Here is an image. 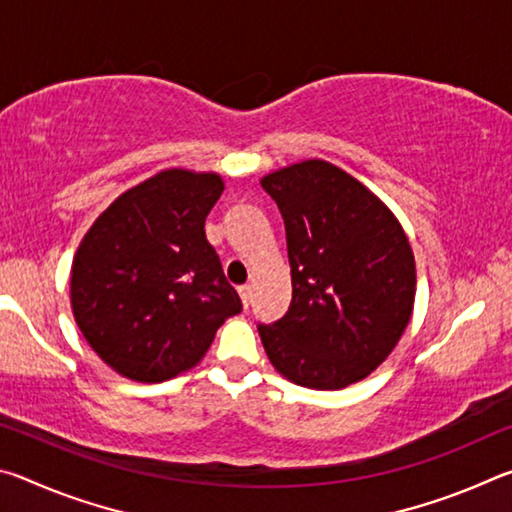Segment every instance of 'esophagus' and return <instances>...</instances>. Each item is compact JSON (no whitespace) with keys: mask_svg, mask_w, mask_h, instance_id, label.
Returning a JSON list of instances; mask_svg holds the SVG:
<instances>
[{"mask_svg":"<svg viewBox=\"0 0 512 512\" xmlns=\"http://www.w3.org/2000/svg\"><path fill=\"white\" fill-rule=\"evenodd\" d=\"M239 298H241V302H244V307L248 309V305H250V287H248V284L239 287Z\"/></svg>","mask_w":512,"mask_h":512,"instance_id":"obj_1","label":"esophagus"}]
</instances>
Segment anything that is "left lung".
I'll list each match as a JSON object with an SVG mask.
<instances>
[{
	"instance_id": "1",
	"label": "left lung",
	"mask_w": 512,
	"mask_h": 512,
	"mask_svg": "<svg viewBox=\"0 0 512 512\" xmlns=\"http://www.w3.org/2000/svg\"><path fill=\"white\" fill-rule=\"evenodd\" d=\"M259 183L284 219L293 287L287 314L257 327L268 361L316 391L357 384L411 320L409 237L386 203L332 162H296Z\"/></svg>"
}]
</instances>
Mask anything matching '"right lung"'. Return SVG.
Returning a JSON list of instances; mask_svg holds the SVG:
<instances>
[{"label":"right lung","instance_id":"obj_1","mask_svg":"<svg viewBox=\"0 0 512 512\" xmlns=\"http://www.w3.org/2000/svg\"><path fill=\"white\" fill-rule=\"evenodd\" d=\"M223 192L212 171L164 169L126 189L85 232L69 300L101 361L142 384L194 368L241 311L205 219Z\"/></svg>","mask_w":512,"mask_h":512}]
</instances>
